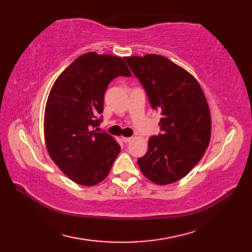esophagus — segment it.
Wrapping results in <instances>:
<instances>
[{
	"mask_svg": "<svg viewBox=\"0 0 252 252\" xmlns=\"http://www.w3.org/2000/svg\"><path fill=\"white\" fill-rule=\"evenodd\" d=\"M131 139L132 138H126V136H123V138H122V141H123L124 143H129L131 141Z\"/></svg>",
	"mask_w": 252,
	"mask_h": 252,
	"instance_id": "obj_1",
	"label": "esophagus"
}]
</instances>
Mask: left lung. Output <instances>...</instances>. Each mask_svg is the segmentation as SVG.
<instances>
[{
    "instance_id": "obj_1",
    "label": "left lung",
    "mask_w": 252,
    "mask_h": 252,
    "mask_svg": "<svg viewBox=\"0 0 252 252\" xmlns=\"http://www.w3.org/2000/svg\"><path fill=\"white\" fill-rule=\"evenodd\" d=\"M126 63L146 91L151 107L161 113V133L148 141L138 158L143 174L158 185L184 178L207 149L211 118L203 90L191 74L165 57H127Z\"/></svg>"
}]
</instances>
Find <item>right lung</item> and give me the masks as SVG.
Returning <instances> with one entry per match:
<instances>
[{
    "instance_id": "add662e5",
    "label": "right lung",
    "mask_w": 252,
    "mask_h": 252,
    "mask_svg": "<svg viewBox=\"0 0 252 252\" xmlns=\"http://www.w3.org/2000/svg\"><path fill=\"white\" fill-rule=\"evenodd\" d=\"M120 75L131 77L123 59L87 52L60 74L50 90L44 118L46 147L77 184L103 181L121 150L111 135L91 130L102 122L108 84Z\"/></svg>"
}]
</instances>
